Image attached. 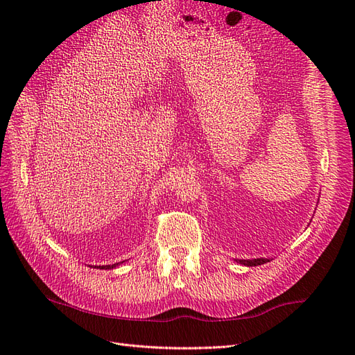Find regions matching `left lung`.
<instances>
[{
    "instance_id": "obj_1",
    "label": "left lung",
    "mask_w": 355,
    "mask_h": 355,
    "mask_svg": "<svg viewBox=\"0 0 355 355\" xmlns=\"http://www.w3.org/2000/svg\"><path fill=\"white\" fill-rule=\"evenodd\" d=\"M240 263H243V265H245V266H257V265H262V263H266V262H270L268 259H263V257H259V259H249V261H239Z\"/></svg>"
}]
</instances>
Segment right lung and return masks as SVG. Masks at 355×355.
I'll return each mask as SVG.
<instances>
[{"label":"right lung","instance_id":"obj_1","mask_svg":"<svg viewBox=\"0 0 355 355\" xmlns=\"http://www.w3.org/2000/svg\"><path fill=\"white\" fill-rule=\"evenodd\" d=\"M120 263H123V262H118V263H114V265H103V266H99V268H101V270H111V268H115Z\"/></svg>","mask_w":355,"mask_h":355}]
</instances>
